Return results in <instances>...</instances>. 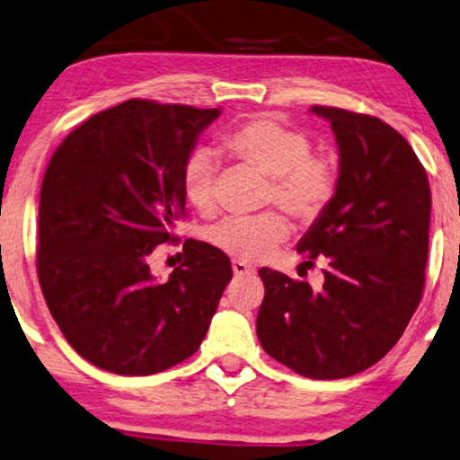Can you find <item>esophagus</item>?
Returning a JSON list of instances; mask_svg holds the SVG:
<instances>
[{"instance_id":"1","label":"esophagus","mask_w":460,"mask_h":460,"mask_svg":"<svg viewBox=\"0 0 460 460\" xmlns=\"http://www.w3.org/2000/svg\"><path fill=\"white\" fill-rule=\"evenodd\" d=\"M231 267H234L235 276H250V273H254L252 267L243 263V261H234V263H231Z\"/></svg>"}]
</instances>
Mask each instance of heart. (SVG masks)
I'll use <instances>...</instances> for the list:
<instances>
[{
	"mask_svg": "<svg viewBox=\"0 0 460 460\" xmlns=\"http://www.w3.org/2000/svg\"><path fill=\"white\" fill-rule=\"evenodd\" d=\"M225 155L237 165L270 178L263 203H276L301 225L324 214L340 187V163L329 153H314L312 137L299 127L271 114H257L229 127L220 136ZM217 163L203 148L187 155L180 172L184 199L199 214H212ZM290 234L278 212L225 218L208 231V242L237 261L257 263L270 257Z\"/></svg>",
	"mask_w": 460,
	"mask_h": 460,
	"instance_id": "heart-1",
	"label": "heart"
}]
</instances>
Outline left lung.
Listing matches in <instances>:
<instances>
[{
  "instance_id": "1",
  "label": "left lung",
  "mask_w": 460,
  "mask_h": 460,
  "mask_svg": "<svg viewBox=\"0 0 460 460\" xmlns=\"http://www.w3.org/2000/svg\"><path fill=\"white\" fill-rule=\"evenodd\" d=\"M312 112L329 120L340 146V187L297 246L304 265H324V284L312 290L261 267L257 335L295 374L340 380L385 357L420 304L431 189L408 139L385 120L329 106Z\"/></svg>"
}]
</instances>
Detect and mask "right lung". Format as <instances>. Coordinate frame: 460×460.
I'll return each mask as SVG.
<instances>
[{"mask_svg":"<svg viewBox=\"0 0 460 460\" xmlns=\"http://www.w3.org/2000/svg\"><path fill=\"white\" fill-rule=\"evenodd\" d=\"M220 114L127 100L93 114L59 144L40 190L38 278L46 305L80 357L119 376H153L197 352L231 261L206 242L155 282L146 257L176 242L187 214L180 172Z\"/></svg>","mask_w":460,"mask_h":460,"instance_id":"obj_1","label":"right lung"}]
</instances>
